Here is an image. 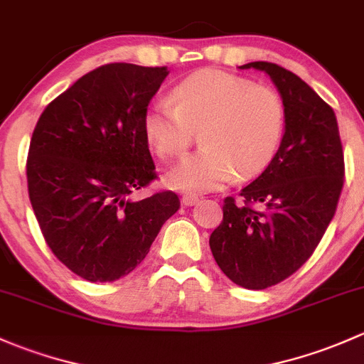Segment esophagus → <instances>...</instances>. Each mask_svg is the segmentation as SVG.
Listing matches in <instances>:
<instances>
[{
	"instance_id": "obj_1",
	"label": "esophagus",
	"mask_w": 364,
	"mask_h": 364,
	"mask_svg": "<svg viewBox=\"0 0 364 364\" xmlns=\"http://www.w3.org/2000/svg\"><path fill=\"white\" fill-rule=\"evenodd\" d=\"M198 200H200V198H198L196 194H191V193L183 194L182 196V203L186 205V207H193V205L198 203Z\"/></svg>"
}]
</instances>
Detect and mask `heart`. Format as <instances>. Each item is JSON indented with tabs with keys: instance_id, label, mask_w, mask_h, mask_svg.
Listing matches in <instances>:
<instances>
[{
	"instance_id": "obj_1",
	"label": "heart",
	"mask_w": 364,
	"mask_h": 364,
	"mask_svg": "<svg viewBox=\"0 0 364 364\" xmlns=\"http://www.w3.org/2000/svg\"><path fill=\"white\" fill-rule=\"evenodd\" d=\"M286 110L275 91L237 75L205 70L173 89V101L156 100L144 131L157 156L186 154L201 131V149L181 161L166 182L189 193L219 189L237 173L252 178L272 163L284 136Z\"/></svg>"
}]
</instances>
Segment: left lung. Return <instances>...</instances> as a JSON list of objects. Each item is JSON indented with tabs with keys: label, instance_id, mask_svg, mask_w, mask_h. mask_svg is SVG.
Listing matches in <instances>:
<instances>
[{
	"label": "left lung",
	"instance_id": "1",
	"mask_svg": "<svg viewBox=\"0 0 364 364\" xmlns=\"http://www.w3.org/2000/svg\"><path fill=\"white\" fill-rule=\"evenodd\" d=\"M284 110V136L272 163L226 198L223 223L210 235L213 259L245 289H266L293 275L316 250L335 215L343 187V152L333 108L298 75L264 61Z\"/></svg>",
	"mask_w": 364,
	"mask_h": 364
}]
</instances>
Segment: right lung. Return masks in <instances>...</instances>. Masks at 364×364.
Listing matches in <instances>:
<instances>
[{"mask_svg": "<svg viewBox=\"0 0 364 364\" xmlns=\"http://www.w3.org/2000/svg\"><path fill=\"white\" fill-rule=\"evenodd\" d=\"M168 73L100 66L52 101L33 131L26 173L36 220L55 257L89 282L133 272L181 207L171 191L133 200L156 178L144 114Z\"/></svg>", "mask_w": 364, "mask_h": 364, "instance_id": "obj_1", "label": "right lung"}]
</instances>
